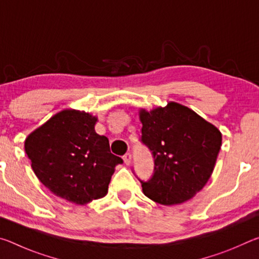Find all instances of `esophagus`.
<instances>
[{"mask_svg": "<svg viewBox=\"0 0 259 259\" xmlns=\"http://www.w3.org/2000/svg\"><path fill=\"white\" fill-rule=\"evenodd\" d=\"M123 161H124V163L126 165H129L131 163V154H130V153H126V154L123 155Z\"/></svg>", "mask_w": 259, "mask_h": 259, "instance_id": "esophagus-1", "label": "esophagus"}]
</instances>
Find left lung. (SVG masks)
<instances>
[{"label": "left lung", "mask_w": 259, "mask_h": 259, "mask_svg": "<svg viewBox=\"0 0 259 259\" xmlns=\"http://www.w3.org/2000/svg\"><path fill=\"white\" fill-rule=\"evenodd\" d=\"M142 142L152 151L154 174L142 182L147 198L164 205L194 198L214 169L222 133L193 109L169 102L152 111L139 109Z\"/></svg>", "instance_id": "8db88e82"}]
</instances>
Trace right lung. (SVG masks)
Returning <instances> with one entry per match:
<instances>
[{"mask_svg":"<svg viewBox=\"0 0 259 259\" xmlns=\"http://www.w3.org/2000/svg\"><path fill=\"white\" fill-rule=\"evenodd\" d=\"M97 116L63 109L25 139L34 174L51 193L75 204L104 198L122 159L109 151L107 137L95 130Z\"/></svg>","mask_w":259,"mask_h":259,"instance_id":"1","label":"right lung"}]
</instances>
